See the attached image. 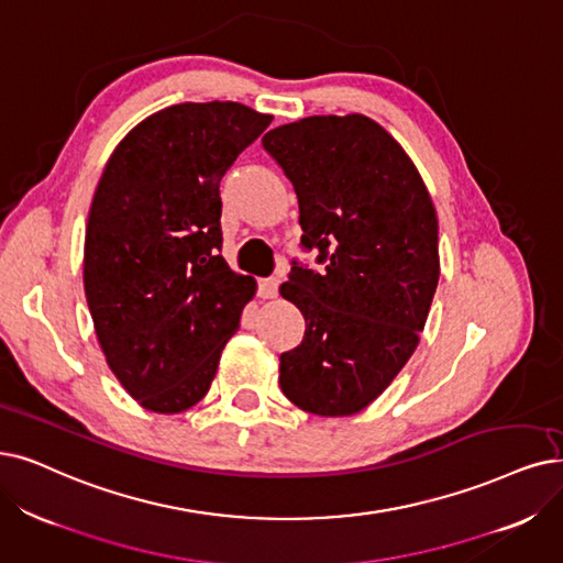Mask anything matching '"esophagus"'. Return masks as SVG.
<instances>
[{"instance_id": "1", "label": "esophagus", "mask_w": 563, "mask_h": 563, "mask_svg": "<svg viewBox=\"0 0 563 563\" xmlns=\"http://www.w3.org/2000/svg\"><path fill=\"white\" fill-rule=\"evenodd\" d=\"M279 294V279L277 277H267L258 282V296L269 300V298H277Z\"/></svg>"}]
</instances>
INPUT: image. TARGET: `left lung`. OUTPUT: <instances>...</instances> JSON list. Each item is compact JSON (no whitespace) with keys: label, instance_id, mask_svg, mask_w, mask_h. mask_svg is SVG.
<instances>
[{"label":"left lung","instance_id":"1","mask_svg":"<svg viewBox=\"0 0 563 563\" xmlns=\"http://www.w3.org/2000/svg\"><path fill=\"white\" fill-rule=\"evenodd\" d=\"M298 196L302 246L279 294L305 317L279 386L307 413L353 416L413 355L439 284V221L409 154L365 115H313L267 131Z\"/></svg>","mask_w":563,"mask_h":563}]
</instances>
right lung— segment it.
<instances>
[{
	"instance_id": "right-lung-1",
	"label": "right lung",
	"mask_w": 563,
	"mask_h": 563,
	"mask_svg": "<svg viewBox=\"0 0 563 563\" xmlns=\"http://www.w3.org/2000/svg\"><path fill=\"white\" fill-rule=\"evenodd\" d=\"M273 122L235 101L177 103L133 126L89 208L82 282L106 363L143 409L210 390L256 282L221 252L219 183Z\"/></svg>"
}]
</instances>
